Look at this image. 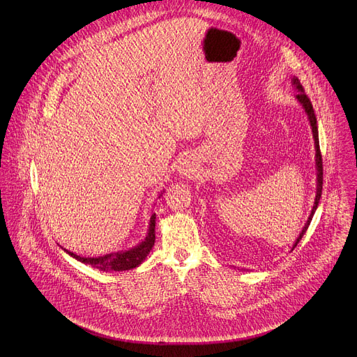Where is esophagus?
<instances>
[{
	"label": "esophagus",
	"instance_id": "obj_1",
	"mask_svg": "<svg viewBox=\"0 0 357 357\" xmlns=\"http://www.w3.org/2000/svg\"><path fill=\"white\" fill-rule=\"evenodd\" d=\"M198 164L195 162V159L192 158H186L182 160V164L178 168V174L182 178H192L198 174Z\"/></svg>",
	"mask_w": 357,
	"mask_h": 357
}]
</instances>
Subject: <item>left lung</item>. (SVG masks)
<instances>
[{"label": "left lung", "mask_w": 357, "mask_h": 357, "mask_svg": "<svg viewBox=\"0 0 357 357\" xmlns=\"http://www.w3.org/2000/svg\"><path fill=\"white\" fill-rule=\"evenodd\" d=\"M291 85H294V88L298 91V93H296V100H298V102L302 105V108H303V111H305V114L307 115V119H309V123H310V128H312V134H313V139H314V167H316V197H314V202H313V208H312V211H310V215H309V218H307V220H306V223H305V226H303V229H302V232L299 234V236L296 238V241H295V243H294V246H291V249L290 250H294L295 248H296V245L299 243V241L302 239V236L305 235V232L307 231V228H309V225H310V220H312V218H313V215H314V212H316V209H317V205H319V201H320V197H321V185H323V167H321V155H320V146H319V132H317V121H316V115H314V111H313V107H312V104H310V100L307 98V95L305 93V89H303V86L301 85V81L296 78V77H294L291 78Z\"/></svg>", "instance_id": "1"}]
</instances>
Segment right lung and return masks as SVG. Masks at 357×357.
<instances>
[{"label":"right lung","mask_w":357,"mask_h":357,"mask_svg":"<svg viewBox=\"0 0 357 357\" xmlns=\"http://www.w3.org/2000/svg\"><path fill=\"white\" fill-rule=\"evenodd\" d=\"M164 192V190H162ZM162 192L159 193V197H162ZM155 219L156 215L151 213L149 218V226H148V232L146 236L137 243L135 246L125 249V250H118V252H112L104 256H98V257H86V256H79L74 252L67 250L66 248H62L63 252H67L71 257L77 259L78 262L85 264V265H91L96 269H100L102 272H123V271H131L138 268L145 259L149 255V252L153 248L155 243Z\"/></svg>","instance_id":"obj_1"}]
</instances>
